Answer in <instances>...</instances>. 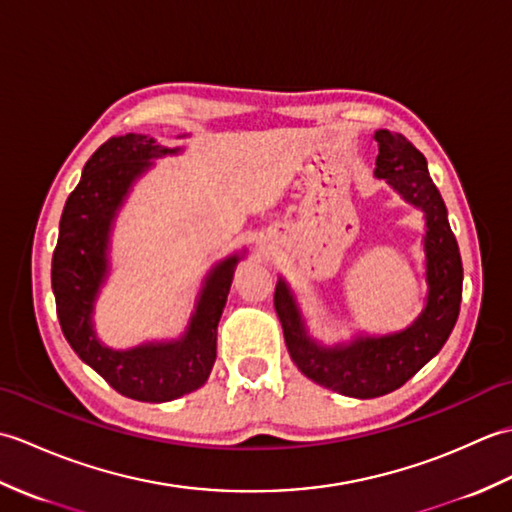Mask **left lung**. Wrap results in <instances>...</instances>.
<instances>
[{
	"label": "left lung",
	"mask_w": 512,
	"mask_h": 512,
	"mask_svg": "<svg viewBox=\"0 0 512 512\" xmlns=\"http://www.w3.org/2000/svg\"><path fill=\"white\" fill-rule=\"evenodd\" d=\"M376 176L385 178L402 198L427 213V281L429 301L422 317L400 334L383 339H358L350 347L323 350L314 345L299 319L288 288L277 284L275 310L292 361L314 383L352 398H376L402 387L447 343L462 301V257L447 206L433 184L427 158L402 134L378 129Z\"/></svg>",
	"instance_id": "obj_1"
}]
</instances>
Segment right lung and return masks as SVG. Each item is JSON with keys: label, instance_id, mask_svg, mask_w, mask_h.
Wrapping results in <instances>:
<instances>
[{"label": "right lung", "instance_id": "1", "mask_svg": "<svg viewBox=\"0 0 512 512\" xmlns=\"http://www.w3.org/2000/svg\"><path fill=\"white\" fill-rule=\"evenodd\" d=\"M169 151L173 149H160L140 134L105 140L85 162L81 182L63 206L52 255V290L65 339L118 394L143 402H167L206 383L215 363L217 323L237 268V257H231L213 270L182 341L140 345L129 352H112L96 341L90 314L105 277L107 233L114 211L129 184L149 167V158Z\"/></svg>", "mask_w": 512, "mask_h": 512}]
</instances>
